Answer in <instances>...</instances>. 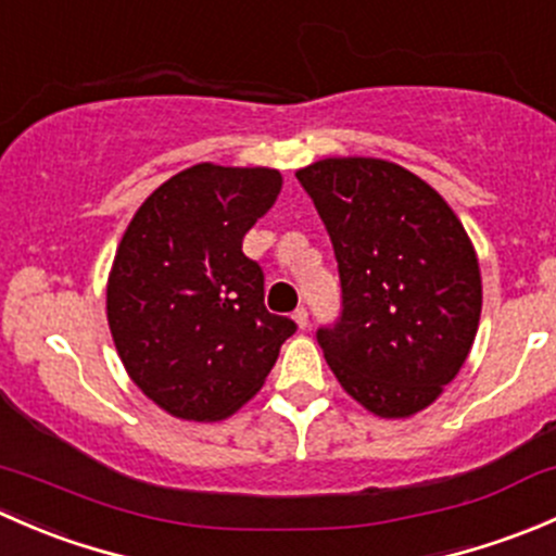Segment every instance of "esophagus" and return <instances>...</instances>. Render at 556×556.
<instances>
[{"instance_id": "obj_1", "label": "esophagus", "mask_w": 556, "mask_h": 556, "mask_svg": "<svg viewBox=\"0 0 556 556\" xmlns=\"http://www.w3.org/2000/svg\"><path fill=\"white\" fill-rule=\"evenodd\" d=\"M293 319H295V325H299L301 330H304V328H309V312H306L304 306H299V309L293 312Z\"/></svg>"}]
</instances>
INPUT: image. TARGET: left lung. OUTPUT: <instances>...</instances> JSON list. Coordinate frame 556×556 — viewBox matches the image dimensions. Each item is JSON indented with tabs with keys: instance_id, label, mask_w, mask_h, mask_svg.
Here are the masks:
<instances>
[{
	"instance_id": "left-lung-1",
	"label": "left lung",
	"mask_w": 556,
	"mask_h": 556,
	"mask_svg": "<svg viewBox=\"0 0 556 556\" xmlns=\"http://www.w3.org/2000/svg\"><path fill=\"white\" fill-rule=\"evenodd\" d=\"M339 263L341 312L317 344L341 387L379 417L430 406L468 357L481 314L463 223L417 174L379 159L295 172Z\"/></svg>"
}]
</instances>
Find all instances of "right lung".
I'll return each instance as SVG.
<instances>
[{
  "mask_svg": "<svg viewBox=\"0 0 556 556\" xmlns=\"http://www.w3.org/2000/svg\"><path fill=\"white\" fill-rule=\"evenodd\" d=\"M282 190L277 169L199 164L134 215L106 285V319L128 377L161 408L212 422L250 401L299 325L263 304L244 233Z\"/></svg>",
  "mask_w": 556,
  "mask_h": 556,
  "instance_id": "right-lung-1",
  "label": "right lung"
}]
</instances>
